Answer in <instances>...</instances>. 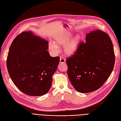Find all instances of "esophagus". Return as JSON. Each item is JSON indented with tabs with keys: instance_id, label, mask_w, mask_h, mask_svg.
Wrapping results in <instances>:
<instances>
[{
	"instance_id": "34e87169",
	"label": "esophagus",
	"mask_w": 121,
	"mask_h": 121,
	"mask_svg": "<svg viewBox=\"0 0 121 121\" xmlns=\"http://www.w3.org/2000/svg\"><path fill=\"white\" fill-rule=\"evenodd\" d=\"M65 63V60L64 59V58L61 57L60 59V64H64Z\"/></svg>"
}]
</instances>
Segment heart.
I'll use <instances>...</instances> for the list:
<instances>
[{
    "instance_id": "1",
    "label": "heart",
    "mask_w": 121,
    "mask_h": 121,
    "mask_svg": "<svg viewBox=\"0 0 121 121\" xmlns=\"http://www.w3.org/2000/svg\"><path fill=\"white\" fill-rule=\"evenodd\" d=\"M72 34L70 32H65L57 35L54 37L53 43H50L49 48L54 51H56L58 47L64 46V53L67 56L70 57L74 55L78 49L80 43V37L76 36L72 38Z\"/></svg>"
}]
</instances>
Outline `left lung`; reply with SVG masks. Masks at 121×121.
Here are the masks:
<instances>
[{"mask_svg":"<svg viewBox=\"0 0 121 121\" xmlns=\"http://www.w3.org/2000/svg\"><path fill=\"white\" fill-rule=\"evenodd\" d=\"M114 47L108 34L97 30L86 34L74 55L68 58L67 74L73 86L81 93L99 88L114 68Z\"/></svg>","mask_w":121,"mask_h":121,"instance_id":"left-lung-1","label":"left lung"}]
</instances>
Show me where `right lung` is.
I'll return each instance as SVG.
<instances>
[{
  "mask_svg": "<svg viewBox=\"0 0 121 121\" xmlns=\"http://www.w3.org/2000/svg\"><path fill=\"white\" fill-rule=\"evenodd\" d=\"M48 45V41L29 31L18 35L10 47L9 73L15 86L26 95L41 96L50 90L60 58L50 56Z\"/></svg>",
  "mask_w": 121,
  "mask_h": 121,
  "instance_id": "right-lung-1",
  "label": "right lung"
}]
</instances>
